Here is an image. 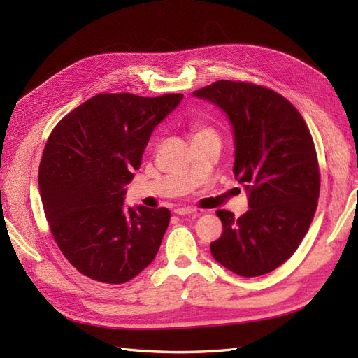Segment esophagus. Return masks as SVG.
Masks as SVG:
<instances>
[{
	"label": "esophagus",
	"instance_id": "1",
	"mask_svg": "<svg viewBox=\"0 0 358 358\" xmlns=\"http://www.w3.org/2000/svg\"><path fill=\"white\" fill-rule=\"evenodd\" d=\"M176 215H191V213H196V209L194 208H178L175 209Z\"/></svg>",
	"mask_w": 358,
	"mask_h": 358
}]
</instances>
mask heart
Wrapping results in <instances>:
<instances>
[{"instance_id": "heart-1", "label": "heart", "mask_w": 358, "mask_h": 358, "mask_svg": "<svg viewBox=\"0 0 358 358\" xmlns=\"http://www.w3.org/2000/svg\"><path fill=\"white\" fill-rule=\"evenodd\" d=\"M191 131H192V137H199V136H204V134H215L212 131V128L203 122H194L191 127Z\"/></svg>"}]
</instances>
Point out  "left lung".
<instances>
[{
    "instance_id": "1",
    "label": "left lung",
    "mask_w": 358,
    "mask_h": 358,
    "mask_svg": "<svg viewBox=\"0 0 358 358\" xmlns=\"http://www.w3.org/2000/svg\"><path fill=\"white\" fill-rule=\"evenodd\" d=\"M227 115L233 127L237 182L249 210H218L222 234L213 258L233 273H270L296 252L317 210L320 170L305 119L282 95L248 82L218 80L192 92Z\"/></svg>"
}]
</instances>
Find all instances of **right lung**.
Listing matches in <instances>:
<instances>
[{"label": "right lung", "instance_id": "right-lung-1", "mask_svg": "<svg viewBox=\"0 0 358 358\" xmlns=\"http://www.w3.org/2000/svg\"><path fill=\"white\" fill-rule=\"evenodd\" d=\"M182 99L99 94L53 128L38 170L41 203L61 252L85 276L124 284L155 258L170 210L125 208V187Z\"/></svg>", "mask_w": 358, "mask_h": 358}]
</instances>
